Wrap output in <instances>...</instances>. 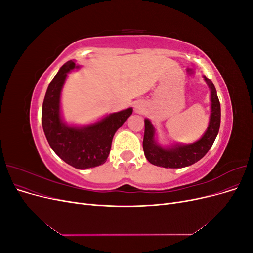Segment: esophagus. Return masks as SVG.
Instances as JSON below:
<instances>
[{"instance_id":"obj_1","label":"esophagus","mask_w":253,"mask_h":253,"mask_svg":"<svg viewBox=\"0 0 253 253\" xmlns=\"http://www.w3.org/2000/svg\"><path fill=\"white\" fill-rule=\"evenodd\" d=\"M136 110H137V111H138V112H141V110H140V108H139V106H136Z\"/></svg>"}]
</instances>
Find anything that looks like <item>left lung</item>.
I'll return each instance as SVG.
<instances>
[{
  "mask_svg": "<svg viewBox=\"0 0 253 253\" xmlns=\"http://www.w3.org/2000/svg\"><path fill=\"white\" fill-rule=\"evenodd\" d=\"M211 90V116L209 126L202 138L188 145H175L173 148H162L154 139L155 129L149 119L144 120L143 152L147 159L152 165L164 168H183L195 164L202 159L210 150L215 140L220 126V104L216 94V89L210 79L205 77Z\"/></svg>",
  "mask_w": 253,
  "mask_h": 253,
  "instance_id": "obj_1",
  "label": "left lung"
}]
</instances>
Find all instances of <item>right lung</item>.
Returning <instances> with one entry per match:
<instances>
[{
    "instance_id": "1",
    "label": "right lung",
    "mask_w": 253,
    "mask_h": 253,
    "mask_svg": "<svg viewBox=\"0 0 253 253\" xmlns=\"http://www.w3.org/2000/svg\"><path fill=\"white\" fill-rule=\"evenodd\" d=\"M78 67L67 61L50 81L42 106L43 131L50 148L64 162L76 169L86 170L106 162L113 137L131 116L129 108L110 114L102 120L84 127L64 125L60 117V94L67 73Z\"/></svg>"
}]
</instances>
